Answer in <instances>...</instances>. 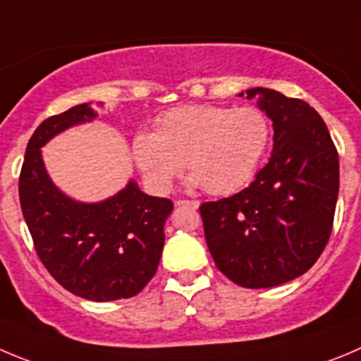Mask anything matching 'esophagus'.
<instances>
[{
  "label": "esophagus",
  "mask_w": 361,
  "mask_h": 361,
  "mask_svg": "<svg viewBox=\"0 0 361 361\" xmlns=\"http://www.w3.org/2000/svg\"><path fill=\"white\" fill-rule=\"evenodd\" d=\"M176 204H178V207H181V204H187V207L197 208V207H200V201H196V200H192V201H188V200H178Z\"/></svg>",
  "instance_id": "obj_1"
}]
</instances>
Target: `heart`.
<instances>
[{"label":"heart","mask_w":361,"mask_h":361,"mask_svg":"<svg viewBox=\"0 0 361 361\" xmlns=\"http://www.w3.org/2000/svg\"><path fill=\"white\" fill-rule=\"evenodd\" d=\"M271 140V121L258 106L190 104L161 114L157 131L135 135L133 160L151 188L167 192L183 171L208 194H231L258 169Z\"/></svg>","instance_id":"heart-1"}]
</instances>
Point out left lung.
Segmentation results:
<instances>
[{"instance_id": "obj_1", "label": "left lung", "mask_w": 361, "mask_h": 361, "mask_svg": "<svg viewBox=\"0 0 361 361\" xmlns=\"http://www.w3.org/2000/svg\"><path fill=\"white\" fill-rule=\"evenodd\" d=\"M274 126L272 157L244 190L200 207L219 271L245 288L305 274L324 251L338 197V153L306 101L249 89ZM242 96V94H240Z\"/></svg>"}]
</instances>
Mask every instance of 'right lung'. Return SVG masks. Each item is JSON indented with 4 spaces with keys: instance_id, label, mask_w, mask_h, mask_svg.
I'll return each mask as SVG.
<instances>
[{
    "instance_id": "obj_1",
    "label": "right lung",
    "mask_w": 361,
    "mask_h": 361,
    "mask_svg": "<svg viewBox=\"0 0 361 361\" xmlns=\"http://www.w3.org/2000/svg\"><path fill=\"white\" fill-rule=\"evenodd\" d=\"M96 117L89 104L51 116L26 146L19 174V201L37 257L66 290L90 301H117L139 294L157 272L164 224L174 204L151 197L135 181L103 203H78L53 185L40 147L73 124Z\"/></svg>"
}]
</instances>
